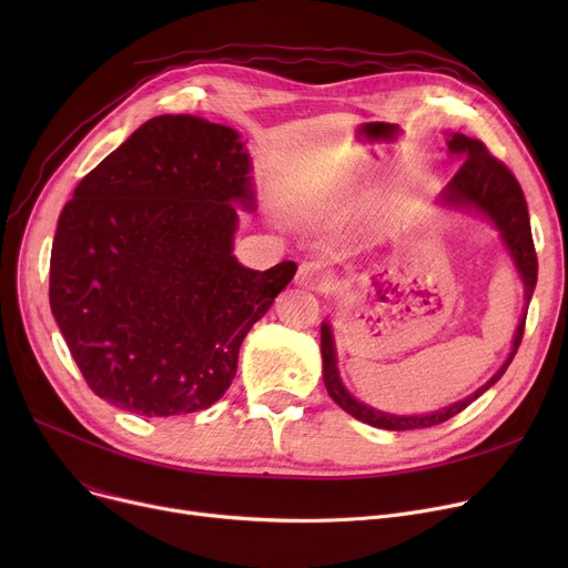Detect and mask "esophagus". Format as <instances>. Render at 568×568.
<instances>
[{
	"instance_id": "obj_1",
	"label": "esophagus",
	"mask_w": 568,
	"mask_h": 568,
	"mask_svg": "<svg viewBox=\"0 0 568 568\" xmlns=\"http://www.w3.org/2000/svg\"><path fill=\"white\" fill-rule=\"evenodd\" d=\"M296 285H302L313 292H322L326 287V276L320 262H304L296 272Z\"/></svg>"
}]
</instances>
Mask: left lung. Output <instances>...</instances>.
<instances>
[{"label": "left lung", "mask_w": 568, "mask_h": 568, "mask_svg": "<svg viewBox=\"0 0 568 568\" xmlns=\"http://www.w3.org/2000/svg\"><path fill=\"white\" fill-rule=\"evenodd\" d=\"M446 149L449 154L460 159V168L454 174L449 184L444 186L439 202L449 209H456V212L465 214H476L486 219L501 239V246L509 253L511 262L516 264V272L520 274L523 287H525V308L531 302V294L536 287V274H539V262H536V251L531 242V227H529V212H527V202L523 195L520 184L516 182V176L511 170L504 163H499L495 156L488 154V149L481 140L467 138L463 133H452L446 135ZM525 317L527 313L520 315V322L516 326L511 352L506 356L499 371L481 384L474 394L465 396L463 400L446 405L437 412L428 414H392V412H382L377 407H371L362 400H356L347 386L341 379L338 373V354H336V341L329 322H322V379L326 392H329L332 400L343 407L347 414H352L354 419H359L368 426L382 428V430H416V428H430L437 424H444L446 419H452L458 412H463L471 400L486 394L490 386L506 373L509 364L514 362V356L518 352V345L523 341L525 332Z\"/></svg>", "instance_id": "1"}]
</instances>
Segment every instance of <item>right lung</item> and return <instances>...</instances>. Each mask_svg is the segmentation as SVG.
<instances>
[{
    "instance_id": "obj_1",
    "label": "right lung",
    "mask_w": 568,
    "mask_h": 568,
    "mask_svg": "<svg viewBox=\"0 0 568 568\" xmlns=\"http://www.w3.org/2000/svg\"><path fill=\"white\" fill-rule=\"evenodd\" d=\"M253 161L234 129L193 114L144 122L59 214L50 308L89 389L140 416L212 407L239 347L296 274L234 251L255 212Z\"/></svg>"
}]
</instances>
